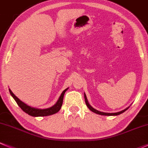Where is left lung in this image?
<instances>
[{"label":"left lung","mask_w":148,"mask_h":148,"mask_svg":"<svg viewBox=\"0 0 148 148\" xmlns=\"http://www.w3.org/2000/svg\"><path fill=\"white\" fill-rule=\"evenodd\" d=\"M84 97H85V103H86V106L87 107H88V108H89L90 110L92 112H95V113L96 114H98V115H108V116H110V115H120V114L123 113V112H124L125 111L127 110V109H128V108H125V110H123L122 111H120V112H114V113H109V112H100V111H98L97 110H95V108H93L92 107V106H90V105L89 104V103H88V99H87L86 97V95H85V94L84 93Z\"/></svg>","instance_id":"obj_1"}]
</instances>
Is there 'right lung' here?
<instances>
[{
    "instance_id": "add662e5",
    "label": "right lung",
    "mask_w": 148,
    "mask_h": 148,
    "mask_svg": "<svg viewBox=\"0 0 148 148\" xmlns=\"http://www.w3.org/2000/svg\"><path fill=\"white\" fill-rule=\"evenodd\" d=\"M68 89V88H66L65 90H64L63 92L61 93V95H60V97L58 98V100L57 103H56L54 106L49 108H46V109H38V108L30 107V106H29L28 105L25 104V103H24L23 102L21 101L20 99H18V97L13 93V92H12L10 89H9V91H10V95H11L12 97L14 98V100H16V102L17 103L18 106H19V107L21 108L25 113L28 114L29 115H31V116L33 117H40L48 116V115H53V114L58 112L60 110V108H61L62 105H63L64 94H65V91Z\"/></svg>"
}]
</instances>
